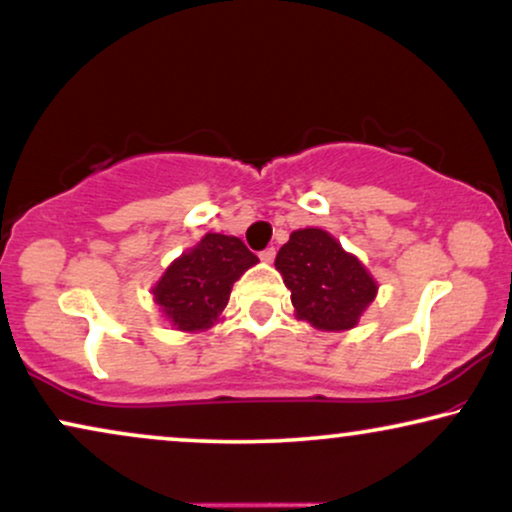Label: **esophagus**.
<instances>
[{"label":"esophagus","mask_w":512,"mask_h":512,"mask_svg":"<svg viewBox=\"0 0 512 512\" xmlns=\"http://www.w3.org/2000/svg\"><path fill=\"white\" fill-rule=\"evenodd\" d=\"M261 261L263 263H272V261H275V249H265V251H261Z\"/></svg>","instance_id":"obj_1"}]
</instances>
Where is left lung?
I'll return each instance as SVG.
<instances>
[{
	"instance_id": "obj_1",
	"label": "left lung",
	"mask_w": 512,
	"mask_h": 512,
	"mask_svg": "<svg viewBox=\"0 0 512 512\" xmlns=\"http://www.w3.org/2000/svg\"><path fill=\"white\" fill-rule=\"evenodd\" d=\"M275 268L291 291L296 319L317 331H349L377 296V282L366 265L324 228L293 230Z\"/></svg>"
}]
</instances>
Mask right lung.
Listing matches in <instances>:
<instances>
[{
  "label": "right lung",
  "mask_w": 512,
  "mask_h": 512,
  "mask_svg": "<svg viewBox=\"0 0 512 512\" xmlns=\"http://www.w3.org/2000/svg\"><path fill=\"white\" fill-rule=\"evenodd\" d=\"M256 263L240 237L207 233L167 265L151 286L153 303L174 331H207L226 310L233 284Z\"/></svg>",
  "instance_id": "obj_1"
}]
</instances>
